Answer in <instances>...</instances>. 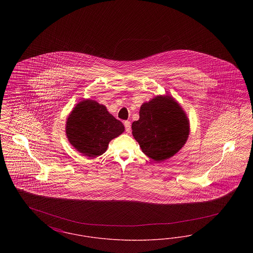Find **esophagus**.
Segmentation results:
<instances>
[{
    "instance_id": "obj_1",
    "label": "esophagus",
    "mask_w": 253,
    "mask_h": 253,
    "mask_svg": "<svg viewBox=\"0 0 253 253\" xmlns=\"http://www.w3.org/2000/svg\"><path fill=\"white\" fill-rule=\"evenodd\" d=\"M124 126H125V130H126V132H131V122H130V121H124Z\"/></svg>"
}]
</instances>
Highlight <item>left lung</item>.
Listing matches in <instances>:
<instances>
[{
  "instance_id": "obj_1",
  "label": "left lung",
  "mask_w": 253,
  "mask_h": 253,
  "mask_svg": "<svg viewBox=\"0 0 253 253\" xmlns=\"http://www.w3.org/2000/svg\"><path fill=\"white\" fill-rule=\"evenodd\" d=\"M132 135L147 157L157 162L174 156L186 143L190 124L179 104L169 96H158L141 105Z\"/></svg>"
}]
</instances>
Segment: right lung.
<instances>
[{
	"mask_svg": "<svg viewBox=\"0 0 253 253\" xmlns=\"http://www.w3.org/2000/svg\"><path fill=\"white\" fill-rule=\"evenodd\" d=\"M124 132V125L109 114L106 107L86 99L77 104L66 122L69 142L85 157L106 152L109 142Z\"/></svg>",
	"mask_w": 253,
	"mask_h": 253,
	"instance_id": "right-lung-1",
	"label": "right lung"
}]
</instances>
